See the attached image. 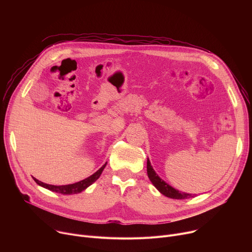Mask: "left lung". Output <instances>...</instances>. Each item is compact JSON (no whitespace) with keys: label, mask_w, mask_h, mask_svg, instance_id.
Segmentation results:
<instances>
[{"label":"left lung","mask_w":252,"mask_h":252,"mask_svg":"<svg viewBox=\"0 0 252 252\" xmlns=\"http://www.w3.org/2000/svg\"><path fill=\"white\" fill-rule=\"evenodd\" d=\"M147 174L151 183L154 185V187L161 194H163L168 198H173V199H188V198H192L195 196L194 194H189V193H185V192L176 190L175 188L169 186V185L165 183L163 180H161L154 171L149 161V158H147Z\"/></svg>","instance_id":"obj_1"}]
</instances>
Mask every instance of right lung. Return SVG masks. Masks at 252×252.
I'll return each mask as SVG.
<instances>
[{
	"label": "right lung",
	"mask_w": 252,
	"mask_h": 252,
	"mask_svg": "<svg viewBox=\"0 0 252 252\" xmlns=\"http://www.w3.org/2000/svg\"><path fill=\"white\" fill-rule=\"evenodd\" d=\"M106 164H107V162H106L100 169H98L95 174H93L92 176H90L89 178L81 181V182H77V183H74V184H70V185H63V186H54V185H49V184H45L41 181H38L36 179H33L34 182L39 185V186H42L52 192H56V193H60V194H63V195H71V194H77V193H81L82 191L86 190L89 186H91V185L96 182L99 177L101 176L103 169L105 168Z\"/></svg>",
	"instance_id": "obj_1"
}]
</instances>
